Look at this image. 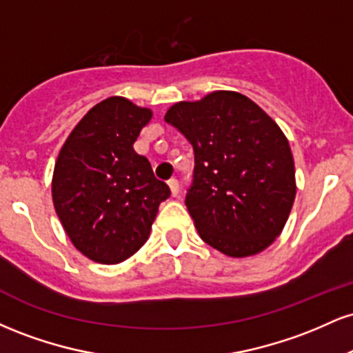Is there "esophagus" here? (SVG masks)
<instances>
[{
	"instance_id": "esophagus-1",
	"label": "esophagus",
	"mask_w": 353,
	"mask_h": 353,
	"mask_svg": "<svg viewBox=\"0 0 353 353\" xmlns=\"http://www.w3.org/2000/svg\"><path fill=\"white\" fill-rule=\"evenodd\" d=\"M168 184H169V189H171V194L176 197L177 194H179V182H177V179H169Z\"/></svg>"
}]
</instances>
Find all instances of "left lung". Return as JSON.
I'll return each mask as SVG.
<instances>
[{"label": "left lung", "mask_w": 353, "mask_h": 353, "mask_svg": "<svg viewBox=\"0 0 353 353\" xmlns=\"http://www.w3.org/2000/svg\"><path fill=\"white\" fill-rule=\"evenodd\" d=\"M194 149L185 205L205 244L229 257L262 252L295 199L292 151L275 121L241 92L216 91L165 112Z\"/></svg>", "instance_id": "8db88e82"}]
</instances>
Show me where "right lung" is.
Listing matches in <instances>:
<instances>
[{
	"instance_id": "obj_1",
	"label": "right lung",
	"mask_w": 353,
	"mask_h": 353,
	"mask_svg": "<svg viewBox=\"0 0 353 353\" xmlns=\"http://www.w3.org/2000/svg\"><path fill=\"white\" fill-rule=\"evenodd\" d=\"M152 112L112 96L72 129L52 174V204L68 237L99 264H119L151 232L157 209L171 196L132 148Z\"/></svg>"
}]
</instances>
